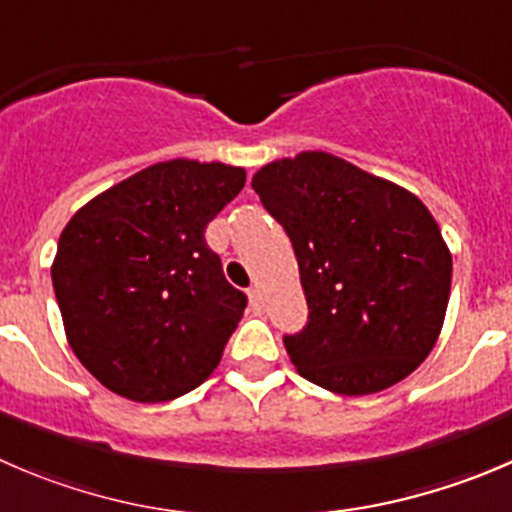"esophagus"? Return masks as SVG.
<instances>
[{"mask_svg": "<svg viewBox=\"0 0 512 512\" xmlns=\"http://www.w3.org/2000/svg\"><path fill=\"white\" fill-rule=\"evenodd\" d=\"M247 297H250V307L255 312H260L262 310V295H260V290H257V287H250V290H247Z\"/></svg>", "mask_w": 512, "mask_h": 512, "instance_id": "1", "label": "esophagus"}]
</instances>
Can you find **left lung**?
Returning <instances> with one entry per match:
<instances>
[{"instance_id": "left-lung-1", "label": "left lung", "mask_w": 512, "mask_h": 512, "mask_svg": "<svg viewBox=\"0 0 512 512\" xmlns=\"http://www.w3.org/2000/svg\"><path fill=\"white\" fill-rule=\"evenodd\" d=\"M252 190L285 227L300 267L310 315L285 335L297 372L337 395L405 380L435 347L453 280L428 207L327 152L270 162Z\"/></svg>"}]
</instances>
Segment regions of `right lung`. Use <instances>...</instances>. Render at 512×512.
<instances>
[{
  "mask_svg": "<svg viewBox=\"0 0 512 512\" xmlns=\"http://www.w3.org/2000/svg\"><path fill=\"white\" fill-rule=\"evenodd\" d=\"M245 187L242 167L157 162L89 200L59 235L52 285L69 347L135 403L190 393L245 312L205 227Z\"/></svg>",
  "mask_w": 512,
  "mask_h": 512,
  "instance_id": "right-lung-1",
  "label": "right lung"
}]
</instances>
